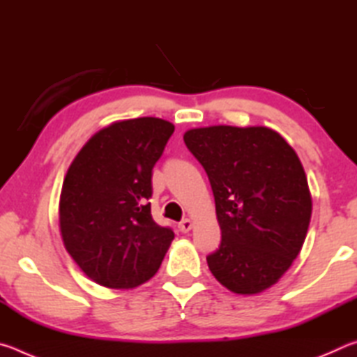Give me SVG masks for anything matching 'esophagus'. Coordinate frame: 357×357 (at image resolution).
Listing matches in <instances>:
<instances>
[{
	"instance_id": "34e87169",
	"label": "esophagus",
	"mask_w": 357,
	"mask_h": 357,
	"mask_svg": "<svg viewBox=\"0 0 357 357\" xmlns=\"http://www.w3.org/2000/svg\"><path fill=\"white\" fill-rule=\"evenodd\" d=\"M192 227H193V222H192L190 219H184V220H181V222H179V225H178V228H179V231H181V233H189L190 229H192Z\"/></svg>"
}]
</instances>
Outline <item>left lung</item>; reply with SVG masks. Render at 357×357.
<instances>
[{
  "label": "left lung",
  "instance_id": "obj_1",
  "mask_svg": "<svg viewBox=\"0 0 357 357\" xmlns=\"http://www.w3.org/2000/svg\"><path fill=\"white\" fill-rule=\"evenodd\" d=\"M184 143L208 174L222 229L209 271L233 293L264 291L299 255L309 229L312 197L298 154L263 126L190 129Z\"/></svg>",
  "mask_w": 357,
  "mask_h": 357
}]
</instances>
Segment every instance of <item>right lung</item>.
<instances>
[{"instance_id":"obj_1","label":"right lung","mask_w":357,"mask_h":357,"mask_svg":"<svg viewBox=\"0 0 357 357\" xmlns=\"http://www.w3.org/2000/svg\"><path fill=\"white\" fill-rule=\"evenodd\" d=\"M174 126L160 118L116 121L89 138L59 197L66 250L89 279L114 289L148 282L174 238L151 215L153 168Z\"/></svg>"}]
</instances>
